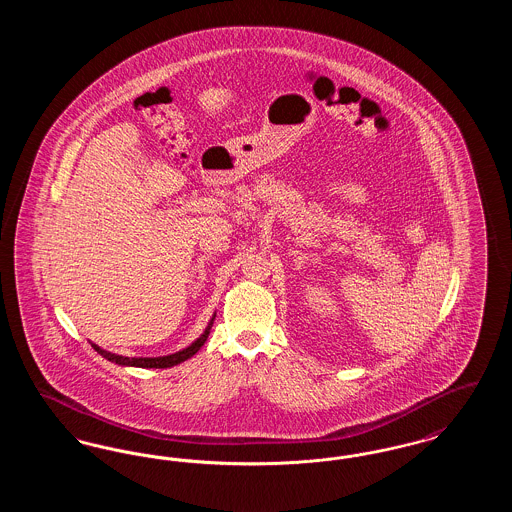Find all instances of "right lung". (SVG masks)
Instances as JSON below:
<instances>
[{
	"mask_svg": "<svg viewBox=\"0 0 512 512\" xmlns=\"http://www.w3.org/2000/svg\"><path fill=\"white\" fill-rule=\"evenodd\" d=\"M215 317H217V313L211 317L207 328L203 330V334L194 343H190L188 347H184V349H180V351H176L172 355H163V357H124V355L105 351V349H101L99 345L92 343V341L90 343H92V347L98 351L103 359H107V361H111L115 365L136 366V368H171V366L180 365V363L188 361L190 357H194L195 353L201 349V345L207 341L209 334H211V326H213Z\"/></svg>",
	"mask_w": 512,
	"mask_h": 512,
	"instance_id": "obj_1",
	"label": "right lung"
}]
</instances>
